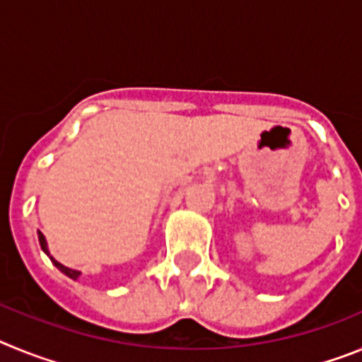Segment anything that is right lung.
<instances>
[{
  "mask_svg": "<svg viewBox=\"0 0 362 362\" xmlns=\"http://www.w3.org/2000/svg\"><path fill=\"white\" fill-rule=\"evenodd\" d=\"M40 245H41V248H43V250L47 252V255H49V250H47V241H45L43 233H41V232H40ZM50 261H52L54 267H56L57 270H62L63 274H65V276L70 277V279H78L79 274H81V272H78V270H72V268L63 267V264H62V263H57V261H56V259H54V257H50Z\"/></svg>",
  "mask_w": 362,
  "mask_h": 362,
  "instance_id": "1",
  "label": "right lung"
}]
</instances>
